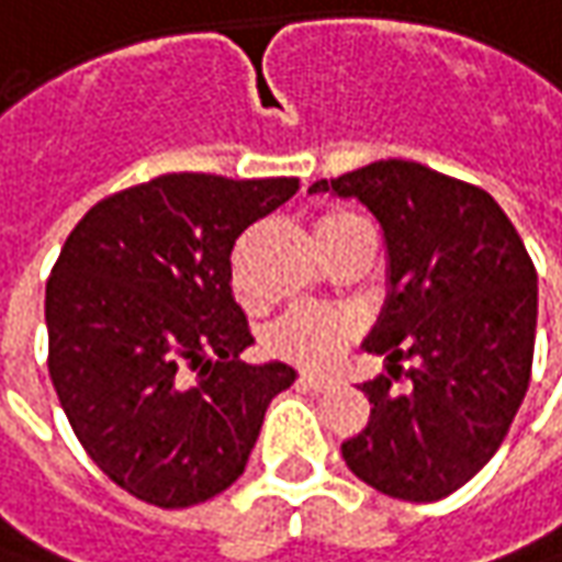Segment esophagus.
<instances>
[{"mask_svg":"<svg viewBox=\"0 0 562 562\" xmlns=\"http://www.w3.org/2000/svg\"><path fill=\"white\" fill-rule=\"evenodd\" d=\"M301 381H304L307 387H313L316 393H331L335 387H338V378L316 375V372H304V375H301Z\"/></svg>","mask_w":562,"mask_h":562,"instance_id":"obj_1","label":"esophagus"}]
</instances>
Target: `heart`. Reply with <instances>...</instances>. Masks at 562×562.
<instances>
[{"label": "heart", "mask_w": 562, "mask_h": 562, "mask_svg": "<svg viewBox=\"0 0 562 562\" xmlns=\"http://www.w3.org/2000/svg\"><path fill=\"white\" fill-rule=\"evenodd\" d=\"M353 224H366V217L353 212H326L316 221V236L345 231ZM350 331H353L350 313L335 307H295L273 326L270 345L289 360L304 366H326L345 350Z\"/></svg>", "instance_id": "1"}]
</instances>
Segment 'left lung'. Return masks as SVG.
<instances>
[{
  "label": "left lung",
  "instance_id": "left-lung-1",
  "mask_svg": "<svg viewBox=\"0 0 562 562\" xmlns=\"http://www.w3.org/2000/svg\"><path fill=\"white\" fill-rule=\"evenodd\" d=\"M311 193L362 202L378 221L387 297L362 347L412 360L406 391L393 369L362 384L372 415L341 456L391 498L440 502L498 452L526 396L536 267L486 190L418 162L381 159Z\"/></svg>",
  "mask_w": 562,
  "mask_h": 562
}]
</instances>
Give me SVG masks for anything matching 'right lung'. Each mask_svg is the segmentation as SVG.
Listing matches in <instances>:
<instances>
[{
    "instance_id": "1",
    "label": "right lung",
    "mask_w": 562,
    "mask_h": 562,
    "mask_svg": "<svg viewBox=\"0 0 562 562\" xmlns=\"http://www.w3.org/2000/svg\"><path fill=\"white\" fill-rule=\"evenodd\" d=\"M297 187L159 175L91 205L57 255L48 375L91 461L147 505H200L236 483L295 381L289 362L239 360L255 338L231 251Z\"/></svg>"
}]
</instances>
